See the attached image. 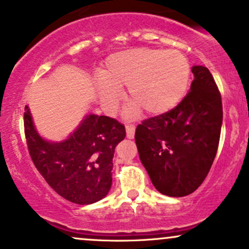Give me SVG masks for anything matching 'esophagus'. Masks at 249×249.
I'll use <instances>...</instances> for the list:
<instances>
[{"mask_svg":"<svg viewBox=\"0 0 249 249\" xmlns=\"http://www.w3.org/2000/svg\"><path fill=\"white\" fill-rule=\"evenodd\" d=\"M135 125L133 124H126V136L127 138L135 137Z\"/></svg>","mask_w":249,"mask_h":249,"instance_id":"1","label":"esophagus"}]
</instances>
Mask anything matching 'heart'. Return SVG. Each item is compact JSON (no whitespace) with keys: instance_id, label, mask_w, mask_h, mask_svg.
<instances>
[{"instance_id":"heart-1","label":"heart","mask_w":249,"mask_h":249,"mask_svg":"<svg viewBox=\"0 0 249 249\" xmlns=\"http://www.w3.org/2000/svg\"><path fill=\"white\" fill-rule=\"evenodd\" d=\"M190 75V64L180 52L132 49L108 57L98 89L105 103L114 107L122 87L129 86V98L135 103L129 114H136L141 107L149 114H161L184 98Z\"/></svg>"}]
</instances>
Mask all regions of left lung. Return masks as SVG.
<instances>
[{"label":"left lung","mask_w":249,"mask_h":249,"mask_svg":"<svg viewBox=\"0 0 249 249\" xmlns=\"http://www.w3.org/2000/svg\"><path fill=\"white\" fill-rule=\"evenodd\" d=\"M191 90L178 106L136 127L140 159L156 190L184 197L203 184L217 154L223 108L208 68H192Z\"/></svg>","instance_id":"8db88e82"}]
</instances>
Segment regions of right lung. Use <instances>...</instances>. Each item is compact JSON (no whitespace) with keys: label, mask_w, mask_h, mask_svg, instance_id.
Wrapping results in <instances>:
<instances>
[{"label":"right lung","mask_w":249,"mask_h":249,"mask_svg":"<svg viewBox=\"0 0 249 249\" xmlns=\"http://www.w3.org/2000/svg\"><path fill=\"white\" fill-rule=\"evenodd\" d=\"M23 126L31 159L52 190L80 205L106 197L112 185L114 149L126 136L122 123L89 114L68 140L50 143L36 131L26 106Z\"/></svg>","instance_id":"right-lung-1"}]
</instances>
